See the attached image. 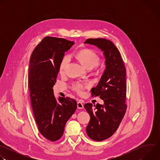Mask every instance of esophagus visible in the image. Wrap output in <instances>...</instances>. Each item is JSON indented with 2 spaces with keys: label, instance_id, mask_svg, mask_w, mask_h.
Listing matches in <instances>:
<instances>
[{
  "label": "esophagus",
  "instance_id": "34e87169",
  "mask_svg": "<svg viewBox=\"0 0 160 160\" xmlns=\"http://www.w3.org/2000/svg\"><path fill=\"white\" fill-rule=\"evenodd\" d=\"M77 108L78 109H83V104L81 101H78L77 102Z\"/></svg>",
  "mask_w": 160,
  "mask_h": 160
}]
</instances>
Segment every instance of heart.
I'll list each match as a JSON object with an SVG mask.
<instances>
[{"mask_svg":"<svg viewBox=\"0 0 160 160\" xmlns=\"http://www.w3.org/2000/svg\"><path fill=\"white\" fill-rule=\"evenodd\" d=\"M77 59L82 63V64L85 66L88 69L97 66L100 61L99 56L92 50L91 49H82L77 52L76 55ZM70 61V58L69 56H66L63 58L59 66V70L61 73L64 72L66 68L69 64ZM84 87L81 84H77L74 87V89L78 92H82Z\"/></svg>","mask_w":160,"mask_h":160,"instance_id":"b5f03b06","label":"heart"}]
</instances>
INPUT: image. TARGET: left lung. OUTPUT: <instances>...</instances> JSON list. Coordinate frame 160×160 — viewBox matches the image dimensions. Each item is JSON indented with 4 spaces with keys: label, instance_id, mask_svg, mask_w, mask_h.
I'll use <instances>...</instances> for the list:
<instances>
[{
    "label": "left lung",
    "instance_id": "1",
    "mask_svg": "<svg viewBox=\"0 0 160 160\" xmlns=\"http://www.w3.org/2000/svg\"><path fill=\"white\" fill-rule=\"evenodd\" d=\"M84 43L96 46L102 51L106 68L92 96H99L104 104L86 103L84 108L90 117L86 132L90 139L102 141L118 129L127 109L126 70L120 53L114 43L105 38H88Z\"/></svg>",
    "mask_w": 160,
    "mask_h": 160
}]
</instances>
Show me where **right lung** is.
I'll use <instances>...</instances> for the list:
<instances>
[{
  "label": "right lung",
  "mask_w": 160,
  "mask_h": 160,
  "mask_svg": "<svg viewBox=\"0 0 160 160\" xmlns=\"http://www.w3.org/2000/svg\"><path fill=\"white\" fill-rule=\"evenodd\" d=\"M74 42L46 37L33 51L28 67V88L35 120L40 133L51 141L59 140L77 104L69 98L54 96L53 86L64 52Z\"/></svg>",
  "instance_id": "add662e5"
}]
</instances>
